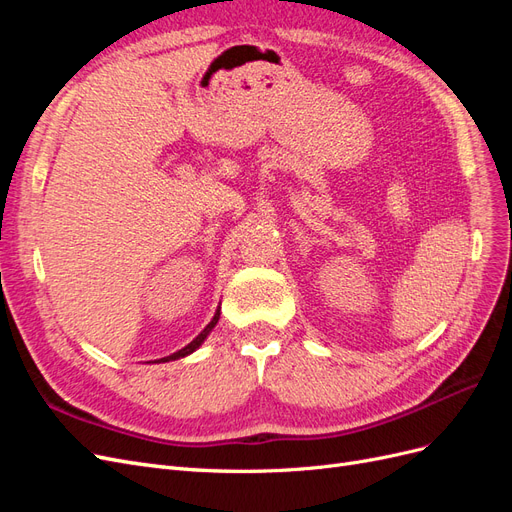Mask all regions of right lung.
Masks as SVG:
<instances>
[{"mask_svg": "<svg viewBox=\"0 0 512 512\" xmlns=\"http://www.w3.org/2000/svg\"><path fill=\"white\" fill-rule=\"evenodd\" d=\"M218 320H220V309H218V312H215V316L211 318V322L207 324V327L203 329V331H200L194 339H192V342L188 344V346H185V348H181V350H177V352H173V354H168V356H164V359H158L156 363H168V361H177V359H183V356H188V354H192V352H196L200 346H203L205 344V339H207V335L215 329V324H218Z\"/></svg>", "mask_w": 512, "mask_h": 512, "instance_id": "obj_1", "label": "right lung"}]
</instances>
